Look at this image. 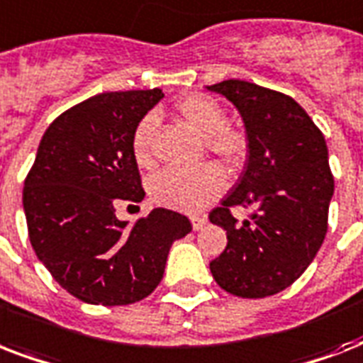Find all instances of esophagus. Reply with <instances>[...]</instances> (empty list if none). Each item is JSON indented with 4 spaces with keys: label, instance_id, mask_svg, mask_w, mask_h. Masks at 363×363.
I'll use <instances>...</instances> for the list:
<instances>
[{
    "label": "esophagus",
    "instance_id": "esophagus-1",
    "mask_svg": "<svg viewBox=\"0 0 363 363\" xmlns=\"http://www.w3.org/2000/svg\"><path fill=\"white\" fill-rule=\"evenodd\" d=\"M207 226V216H192V228L198 232V230H203Z\"/></svg>",
    "mask_w": 363,
    "mask_h": 363
}]
</instances>
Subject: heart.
Segmentation results:
<instances>
[{
  "mask_svg": "<svg viewBox=\"0 0 363 363\" xmlns=\"http://www.w3.org/2000/svg\"><path fill=\"white\" fill-rule=\"evenodd\" d=\"M177 115L205 135V145L213 156L230 169H239L250 152V139L242 128L228 124L226 109L215 98L190 94L179 99ZM156 116H143L133 130L131 150L139 165L152 164V137ZM226 188V179L215 164H203L196 169L167 167L150 179V198L162 207L196 213L216 199Z\"/></svg>",
  "mask_w": 363,
  "mask_h": 363,
  "instance_id": "1",
  "label": "heart"
}]
</instances>
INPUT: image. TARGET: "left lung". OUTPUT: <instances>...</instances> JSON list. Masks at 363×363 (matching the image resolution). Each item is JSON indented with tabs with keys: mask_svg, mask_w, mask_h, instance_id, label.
<instances>
[{
	"mask_svg": "<svg viewBox=\"0 0 363 363\" xmlns=\"http://www.w3.org/2000/svg\"><path fill=\"white\" fill-rule=\"evenodd\" d=\"M207 90L235 105L250 139L245 171L209 215L228 233L211 273L239 298L273 296L298 281L326 238L333 196L326 141L286 94L238 79ZM235 204L255 207L241 225L229 213Z\"/></svg>",
	"mask_w": 363,
	"mask_h": 363,
	"instance_id": "obj_1",
	"label": "left lung"
}]
</instances>
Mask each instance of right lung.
I'll list each match as a JSON object with an SVG mask.
<instances>
[{"label":"right lung","mask_w":363,"mask_h":363,"mask_svg":"<svg viewBox=\"0 0 363 363\" xmlns=\"http://www.w3.org/2000/svg\"><path fill=\"white\" fill-rule=\"evenodd\" d=\"M164 98L160 88L105 92L71 107L45 131L26 177L30 242L54 281L84 303L130 305L154 292L186 216L154 209L130 226L116 205L145 198L133 130Z\"/></svg>","instance_id":"1"}]
</instances>
